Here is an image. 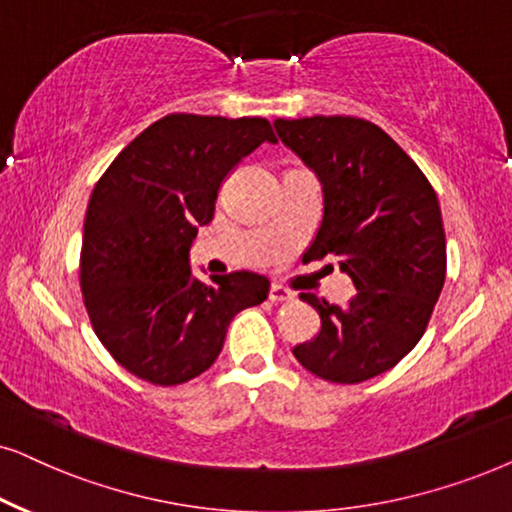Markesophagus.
Listing matches in <instances>:
<instances>
[{"label":"esophagus","mask_w":512,"mask_h":512,"mask_svg":"<svg viewBox=\"0 0 512 512\" xmlns=\"http://www.w3.org/2000/svg\"><path fill=\"white\" fill-rule=\"evenodd\" d=\"M270 301L272 303H284V301H294V294L289 289L280 287V284H272L270 287Z\"/></svg>","instance_id":"obj_1"}]
</instances>
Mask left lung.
Instances as JSON below:
<instances>
[{
    "label": "left lung",
    "instance_id": "left-lung-1",
    "mask_svg": "<svg viewBox=\"0 0 512 512\" xmlns=\"http://www.w3.org/2000/svg\"><path fill=\"white\" fill-rule=\"evenodd\" d=\"M322 185L310 258L334 256L355 284L345 305L301 294L322 329L291 353L331 383H362L414 350L444 287L447 240L433 185L381 126L357 117L275 119Z\"/></svg>",
    "mask_w": 512,
    "mask_h": 512
}]
</instances>
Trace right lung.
<instances>
[{"mask_svg": "<svg viewBox=\"0 0 512 512\" xmlns=\"http://www.w3.org/2000/svg\"><path fill=\"white\" fill-rule=\"evenodd\" d=\"M263 117L167 115L115 157L91 192L79 284L96 336L126 371L178 386L221 355L240 310L268 298V277L240 270L199 282L190 268L230 171L261 143Z\"/></svg>", "mask_w": 512, "mask_h": 512, "instance_id": "1", "label": "right lung"}]
</instances>
